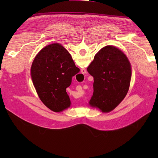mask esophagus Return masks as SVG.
I'll return each instance as SVG.
<instances>
[{
  "label": "esophagus",
  "mask_w": 158,
  "mask_h": 158,
  "mask_svg": "<svg viewBox=\"0 0 158 158\" xmlns=\"http://www.w3.org/2000/svg\"><path fill=\"white\" fill-rule=\"evenodd\" d=\"M81 73H82L83 74H85V73H87V70H86V69H81Z\"/></svg>",
  "instance_id": "1"
}]
</instances>
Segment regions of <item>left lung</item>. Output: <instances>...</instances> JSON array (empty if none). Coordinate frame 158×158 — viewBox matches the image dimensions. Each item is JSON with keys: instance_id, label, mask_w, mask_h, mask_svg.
<instances>
[{"instance_id": "1", "label": "left lung", "mask_w": 158, "mask_h": 158, "mask_svg": "<svg viewBox=\"0 0 158 158\" xmlns=\"http://www.w3.org/2000/svg\"><path fill=\"white\" fill-rule=\"evenodd\" d=\"M94 77V92L89 105L109 113L125 98L130 84L132 67L125 53L113 45L104 47L88 67Z\"/></svg>"}]
</instances>
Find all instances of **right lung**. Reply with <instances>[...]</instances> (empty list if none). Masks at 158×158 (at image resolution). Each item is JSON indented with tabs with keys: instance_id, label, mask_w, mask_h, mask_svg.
<instances>
[{
	"instance_id": "1",
	"label": "right lung",
	"mask_w": 158,
	"mask_h": 158,
	"mask_svg": "<svg viewBox=\"0 0 158 158\" xmlns=\"http://www.w3.org/2000/svg\"><path fill=\"white\" fill-rule=\"evenodd\" d=\"M79 72L69 52L58 43L43 48L35 56L31 69L32 83L39 98L57 113L70 106L66 89Z\"/></svg>"
}]
</instances>
